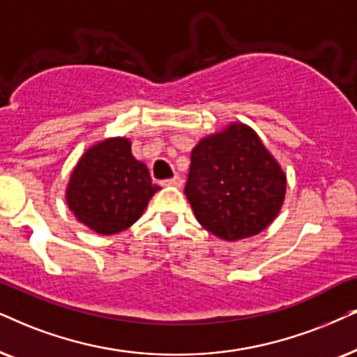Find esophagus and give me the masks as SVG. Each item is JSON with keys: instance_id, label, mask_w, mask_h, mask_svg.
Instances as JSON below:
<instances>
[{"instance_id": "obj_1", "label": "esophagus", "mask_w": 357, "mask_h": 357, "mask_svg": "<svg viewBox=\"0 0 357 357\" xmlns=\"http://www.w3.org/2000/svg\"><path fill=\"white\" fill-rule=\"evenodd\" d=\"M163 186H174V188H181L183 186V179L179 178V176H173V178H169V179H165L163 183Z\"/></svg>"}]
</instances>
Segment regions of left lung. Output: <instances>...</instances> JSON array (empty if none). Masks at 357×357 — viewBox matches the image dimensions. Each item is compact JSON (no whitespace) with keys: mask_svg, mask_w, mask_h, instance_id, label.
Segmentation results:
<instances>
[{"mask_svg":"<svg viewBox=\"0 0 357 357\" xmlns=\"http://www.w3.org/2000/svg\"><path fill=\"white\" fill-rule=\"evenodd\" d=\"M285 188V174L260 138L234 123L194 148L184 194L206 231L238 241L277 218Z\"/></svg>","mask_w":357,"mask_h":357,"instance_id":"1","label":"left lung"}]
</instances>
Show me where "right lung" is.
Wrapping results in <instances>:
<instances>
[{"mask_svg":"<svg viewBox=\"0 0 357 357\" xmlns=\"http://www.w3.org/2000/svg\"><path fill=\"white\" fill-rule=\"evenodd\" d=\"M160 186L132 155L125 138L92 146L72 171L67 202L75 218L103 236L128 229L143 214Z\"/></svg>","mask_w":357,"mask_h":357,"instance_id":"1","label":"right lung"}]
</instances>
